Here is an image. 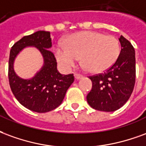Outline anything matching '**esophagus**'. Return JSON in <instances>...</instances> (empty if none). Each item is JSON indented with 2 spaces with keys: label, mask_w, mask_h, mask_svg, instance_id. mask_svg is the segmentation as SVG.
I'll return each mask as SVG.
<instances>
[{
  "label": "esophagus",
  "mask_w": 146,
  "mask_h": 146,
  "mask_svg": "<svg viewBox=\"0 0 146 146\" xmlns=\"http://www.w3.org/2000/svg\"><path fill=\"white\" fill-rule=\"evenodd\" d=\"M82 75H81V74H74V78H75L76 80H78V79H80V78H82Z\"/></svg>",
  "instance_id": "esophagus-1"
}]
</instances>
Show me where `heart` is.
<instances>
[{
  "label": "heart",
  "instance_id": "heart-1",
  "mask_svg": "<svg viewBox=\"0 0 146 146\" xmlns=\"http://www.w3.org/2000/svg\"><path fill=\"white\" fill-rule=\"evenodd\" d=\"M121 53L120 42L113 36L96 32H84L72 36L55 50L57 61L69 69L81 57V63L89 72L100 73L110 68Z\"/></svg>",
  "mask_w": 146,
  "mask_h": 146
}]
</instances>
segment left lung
I'll return each mask as SVG.
<instances>
[{"label":"left lung","mask_w":146,"mask_h":146,"mask_svg":"<svg viewBox=\"0 0 146 146\" xmlns=\"http://www.w3.org/2000/svg\"><path fill=\"white\" fill-rule=\"evenodd\" d=\"M119 41L121 50L114 64L104 73L89 76L92 88L87 95V102L100 111L112 112L123 107L135 83V49L123 36Z\"/></svg>","instance_id":"obj_1"}]
</instances>
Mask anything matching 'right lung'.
Instances as JSON below:
<instances>
[{
    "instance_id": "right-lung-1",
    "label": "right lung",
    "mask_w": 146,
    "mask_h": 146,
    "mask_svg": "<svg viewBox=\"0 0 146 146\" xmlns=\"http://www.w3.org/2000/svg\"><path fill=\"white\" fill-rule=\"evenodd\" d=\"M52 46L50 33L38 31L25 36L13 45L8 63V79L11 89L23 107L37 113H46L59 107L66 92L73 83V74H61L57 69V60L49 49ZM25 46H35L42 54L44 64L31 80L19 77L13 71L14 58Z\"/></svg>"
}]
</instances>
